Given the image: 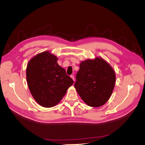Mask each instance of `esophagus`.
<instances>
[{
  "label": "esophagus",
  "mask_w": 145,
  "mask_h": 145,
  "mask_svg": "<svg viewBox=\"0 0 145 145\" xmlns=\"http://www.w3.org/2000/svg\"><path fill=\"white\" fill-rule=\"evenodd\" d=\"M71 77L72 79L74 80H74H75V78H74V76L73 75H71Z\"/></svg>",
  "instance_id": "34e87169"
}]
</instances>
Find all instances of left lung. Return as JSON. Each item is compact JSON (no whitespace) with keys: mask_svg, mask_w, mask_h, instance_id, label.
Listing matches in <instances>:
<instances>
[{"mask_svg":"<svg viewBox=\"0 0 145 145\" xmlns=\"http://www.w3.org/2000/svg\"><path fill=\"white\" fill-rule=\"evenodd\" d=\"M116 83V74L100 57L82 61L74 87L84 102L91 107L102 106L110 98Z\"/></svg>","mask_w":145,"mask_h":145,"instance_id":"8db88e82","label":"left lung"}]
</instances>
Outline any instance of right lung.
Segmentation results:
<instances>
[{
	"label": "right lung",
	"mask_w": 145,
	"mask_h": 145,
	"mask_svg": "<svg viewBox=\"0 0 145 145\" xmlns=\"http://www.w3.org/2000/svg\"><path fill=\"white\" fill-rule=\"evenodd\" d=\"M57 59L50 51H44L33 57L27 65L26 74L30 93L43 107L57 105L74 83Z\"/></svg>",
	"instance_id": "add662e5"
}]
</instances>
